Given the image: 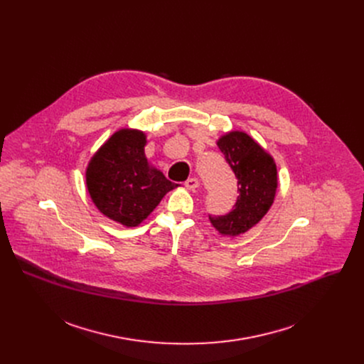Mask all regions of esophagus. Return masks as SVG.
<instances>
[{
    "label": "esophagus",
    "mask_w": 364,
    "mask_h": 364,
    "mask_svg": "<svg viewBox=\"0 0 364 364\" xmlns=\"http://www.w3.org/2000/svg\"><path fill=\"white\" fill-rule=\"evenodd\" d=\"M198 186H200V183H198L197 178H188V180L186 181V187L190 188V190H197Z\"/></svg>",
    "instance_id": "obj_1"
}]
</instances>
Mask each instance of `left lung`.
I'll use <instances>...</instances> for the list:
<instances>
[{
    "mask_svg": "<svg viewBox=\"0 0 364 364\" xmlns=\"http://www.w3.org/2000/svg\"><path fill=\"white\" fill-rule=\"evenodd\" d=\"M216 144L237 178L239 197L230 213L209 216V220L219 235L236 237L269 212L278 188V170L272 155L243 131H229Z\"/></svg>",
    "mask_w": 364,
    "mask_h": 364,
    "instance_id": "1",
    "label": "left lung"
}]
</instances>
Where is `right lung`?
I'll use <instances>...</instances> for the list:
<instances>
[{
	"label": "right lung",
	"mask_w": 364,
	"mask_h": 364,
	"mask_svg": "<svg viewBox=\"0 0 364 364\" xmlns=\"http://www.w3.org/2000/svg\"><path fill=\"white\" fill-rule=\"evenodd\" d=\"M145 145L144 131L121 128L92 155L85 173L97 210L125 228L139 226L178 186L148 161Z\"/></svg>",
	"instance_id": "obj_1"
}]
</instances>
